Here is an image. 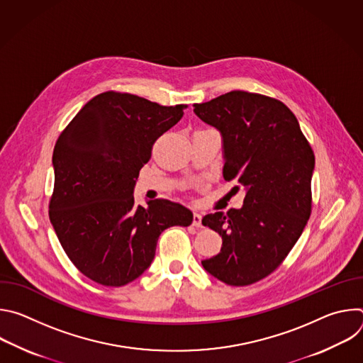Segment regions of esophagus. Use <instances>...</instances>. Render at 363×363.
Returning a JSON list of instances; mask_svg holds the SVG:
<instances>
[{
	"label": "esophagus",
	"instance_id": "obj_1",
	"mask_svg": "<svg viewBox=\"0 0 363 363\" xmlns=\"http://www.w3.org/2000/svg\"><path fill=\"white\" fill-rule=\"evenodd\" d=\"M192 225H194V227H198V228H202V227H203V224H202V216H201V214H198V213L194 214V217H192Z\"/></svg>",
	"mask_w": 363,
	"mask_h": 363
}]
</instances>
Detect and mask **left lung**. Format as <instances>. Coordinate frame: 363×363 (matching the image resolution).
<instances>
[{"instance_id": "left-lung-1", "label": "left lung", "mask_w": 363, "mask_h": 363, "mask_svg": "<svg viewBox=\"0 0 363 363\" xmlns=\"http://www.w3.org/2000/svg\"><path fill=\"white\" fill-rule=\"evenodd\" d=\"M194 112L221 132L224 179L245 189L240 210L202 218L223 247L201 263L225 284L248 286L272 274L301 235L312 213L315 153L277 99L233 90L195 103Z\"/></svg>"}]
</instances>
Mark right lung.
<instances>
[{"label":"right lung","mask_w":363,"mask_h":363,"mask_svg":"<svg viewBox=\"0 0 363 363\" xmlns=\"http://www.w3.org/2000/svg\"><path fill=\"white\" fill-rule=\"evenodd\" d=\"M186 105L161 106L130 93L105 91L80 109L59 136L50 221L72 263L111 287L138 279L161 233L188 227L192 213L168 199L135 205L133 188L152 146Z\"/></svg>","instance_id":"add662e5"}]
</instances>
